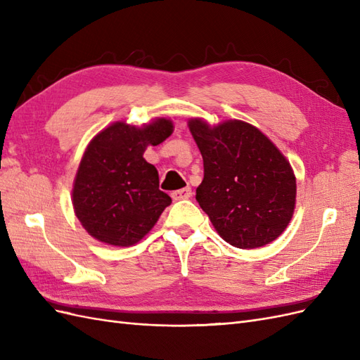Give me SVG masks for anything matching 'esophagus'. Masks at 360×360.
<instances>
[{
	"mask_svg": "<svg viewBox=\"0 0 360 360\" xmlns=\"http://www.w3.org/2000/svg\"><path fill=\"white\" fill-rule=\"evenodd\" d=\"M172 200L176 201H180V200H188L192 197V189L188 186V188H183V189H179V191H174L171 193Z\"/></svg>",
	"mask_w": 360,
	"mask_h": 360,
	"instance_id": "34e87169",
	"label": "esophagus"
}]
</instances>
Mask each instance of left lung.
<instances>
[{
	"mask_svg": "<svg viewBox=\"0 0 360 360\" xmlns=\"http://www.w3.org/2000/svg\"><path fill=\"white\" fill-rule=\"evenodd\" d=\"M204 179L197 201L226 243L261 248L278 238L296 205V177L290 162L259 130L240 120L210 126L189 120Z\"/></svg>",
	"mask_w": 360,
	"mask_h": 360,
	"instance_id": "8db88e82",
	"label": "left lung"
}]
</instances>
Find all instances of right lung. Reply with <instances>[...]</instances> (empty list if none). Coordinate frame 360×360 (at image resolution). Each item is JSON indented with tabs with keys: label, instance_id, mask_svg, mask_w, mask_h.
<instances>
[{
	"label": "right lung",
	"instance_id": "obj_1",
	"mask_svg": "<svg viewBox=\"0 0 360 360\" xmlns=\"http://www.w3.org/2000/svg\"><path fill=\"white\" fill-rule=\"evenodd\" d=\"M172 122L158 118L143 127L117 122L97 134L76 172L72 201L82 226L112 246L138 243L171 204L159 189V174L143 155L172 134Z\"/></svg>",
	"mask_w": 360,
	"mask_h": 360
}]
</instances>
